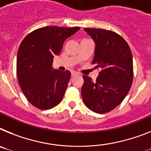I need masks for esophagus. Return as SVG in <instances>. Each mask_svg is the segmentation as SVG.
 <instances>
[{
  "label": "esophagus",
  "instance_id": "esophagus-1",
  "mask_svg": "<svg viewBox=\"0 0 151 151\" xmlns=\"http://www.w3.org/2000/svg\"><path fill=\"white\" fill-rule=\"evenodd\" d=\"M77 75H78V72H76V71H72L71 72V76H72V77H73V76H77Z\"/></svg>",
  "mask_w": 151,
  "mask_h": 151
}]
</instances>
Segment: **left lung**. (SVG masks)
Returning <instances> with one entry per match:
<instances>
[{
	"mask_svg": "<svg viewBox=\"0 0 151 151\" xmlns=\"http://www.w3.org/2000/svg\"><path fill=\"white\" fill-rule=\"evenodd\" d=\"M84 30L95 42L92 64L101 71L96 81L83 76L82 99L91 111L105 114L117 107L130 91L134 77L132 54L124 39L114 31Z\"/></svg>",
	"mask_w": 151,
	"mask_h": 151,
	"instance_id": "8db88e82",
	"label": "left lung"
}]
</instances>
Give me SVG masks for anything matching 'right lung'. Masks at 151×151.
<instances>
[{
	"mask_svg": "<svg viewBox=\"0 0 151 151\" xmlns=\"http://www.w3.org/2000/svg\"><path fill=\"white\" fill-rule=\"evenodd\" d=\"M79 29L44 27L22 40L17 56V80L27 101L37 108H53L63 99L71 74L53 69V59L60 54L66 39Z\"/></svg>",
	"mask_w": 151,
	"mask_h": 151,
	"instance_id": "obj_1",
	"label": "right lung"
}]
</instances>
